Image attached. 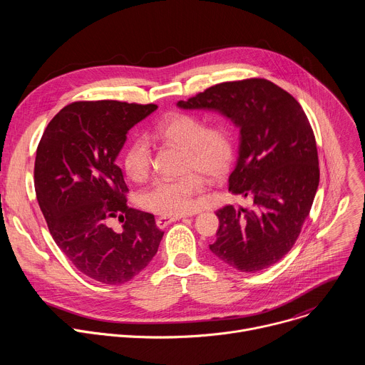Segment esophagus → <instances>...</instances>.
<instances>
[{
	"instance_id": "esophagus-1",
	"label": "esophagus",
	"mask_w": 365,
	"mask_h": 365,
	"mask_svg": "<svg viewBox=\"0 0 365 365\" xmlns=\"http://www.w3.org/2000/svg\"><path fill=\"white\" fill-rule=\"evenodd\" d=\"M182 218H185V217H159L158 220H155V224H158L159 228H166L169 224L179 221Z\"/></svg>"
}]
</instances>
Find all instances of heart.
Returning <instances> with one entry per match:
<instances>
[{
	"mask_svg": "<svg viewBox=\"0 0 365 365\" xmlns=\"http://www.w3.org/2000/svg\"><path fill=\"white\" fill-rule=\"evenodd\" d=\"M153 137L185 148L183 170L196 169L212 179L224 176L234 160V137L224 124L206 127V123L185 113L166 117L153 128ZM125 173L134 182L147 179L151 169V151L143 137L133 138L123 154ZM203 178L189 172L178 179H160L141 195L144 210L162 217H179L196 210V196L203 190Z\"/></svg>",
	"mask_w": 365,
	"mask_h": 365,
	"instance_id": "b5f03b06",
	"label": "heart"
}]
</instances>
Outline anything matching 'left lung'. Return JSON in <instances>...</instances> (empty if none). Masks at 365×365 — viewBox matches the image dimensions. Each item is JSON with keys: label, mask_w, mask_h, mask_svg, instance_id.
I'll list each match as a JSON object with an SVG mask.
<instances>
[{"label": "left lung", "mask_w": 365, "mask_h": 365, "mask_svg": "<svg viewBox=\"0 0 365 365\" xmlns=\"http://www.w3.org/2000/svg\"><path fill=\"white\" fill-rule=\"evenodd\" d=\"M182 110H214L240 128L228 186L252 202L217 211L220 230L210 250L230 267L262 272L294 245L319 185L318 148L300 103L267 79L224 82L179 101Z\"/></svg>", "instance_id": "obj_1"}]
</instances>
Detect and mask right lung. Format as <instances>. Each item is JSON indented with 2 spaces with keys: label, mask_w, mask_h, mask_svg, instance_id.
I'll return each mask as SVG.
<instances>
[{
  "label": "right lung",
  "mask_w": 365,
  "mask_h": 365,
  "mask_svg": "<svg viewBox=\"0 0 365 365\" xmlns=\"http://www.w3.org/2000/svg\"><path fill=\"white\" fill-rule=\"evenodd\" d=\"M158 110L120 101H81L46 127L36 153L34 186L48 231L71 263L102 284H123L147 267L163 231L154 215L127 205L117 158L127 133ZM118 217L120 232L109 227Z\"/></svg>",
  "instance_id": "obj_1"
}]
</instances>
